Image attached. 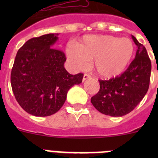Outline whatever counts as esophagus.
<instances>
[{"label": "esophagus", "instance_id": "1", "mask_svg": "<svg viewBox=\"0 0 158 158\" xmlns=\"http://www.w3.org/2000/svg\"><path fill=\"white\" fill-rule=\"evenodd\" d=\"M91 77L89 76V74H84L83 76V81H85V80H87V79H89V78Z\"/></svg>", "mask_w": 158, "mask_h": 158}]
</instances>
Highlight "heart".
<instances>
[{
  "mask_svg": "<svg viewBox=\"0 0 158 158\" xmlns=\"http://www.w3.org/2000/svg\"><path fill=\"white\" fill-rule=\"evenodd\" d=\"M135 45L128 38L108 35H88L66 49L67 59L73 70H84L92 61L96 74L113 78L122 74L133 59Z\"/></svg>",
  "mask_w": 158,
  "mask_h": 158,
  "instance_id": "obj_1",
  "label": "heart"
}]
</instances>
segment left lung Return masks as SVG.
I'll return each mask as SVG.
<instances>
[{
  "mask_svg": "<svg viewBox=\"0 0 158 158\" xmlns=\"http://www.w3.org/2000/svg\"><path fill=\"white\" fill-rule=\"evenodd\" d=\"M138 47L135 59L120 76L100 80V91L91 98L96 110L106 115L123 116L135 109L147 93L151 62L144 46L131 35Z\"/></svg>",
  "mask_w": 158,
  "mask_h": 158,
  "instance_id": "left-lung-1",
  "label": "left lung"
}]
</instances>
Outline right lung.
Returning a JSON list of instances; mask_svg holds the SVG:
<instances>
[{"instance_id":"obj_1","label":"right lung","mask_w":158,"mask_h":158,"mask_svg":"<svg viewBox=\"0 0 158 158\" xmlns=\"http://www.w3.org/2000/svg\"><path fill=\"white\" fill-rule=\"evenodd\" d=\"M58 35L32 38L19 49L14 61L12 92L22 108L35 116H49L59 111L69 89L83 79L82 73L67 72L65 54L52 48Z\"/></svg>"}]
</instances>
